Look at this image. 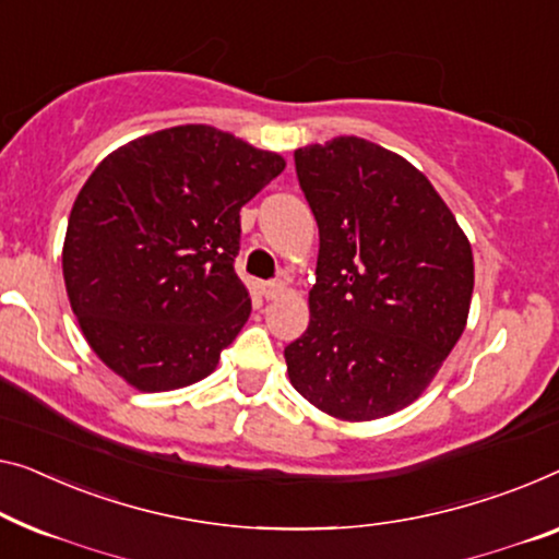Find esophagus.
<instances>
[{
	"label": "esophagus",
	"instance_id": "34e87169",
	"mask_svg": "<svg viewBox=\"0 0 559 559\" xmlns=\"http://www.w3.org/2000/svg\"><path fill=\"white\" fill-rule=\"evenodd\" d=\"M281 290H283V283L281 281H265V283H261V294H263L265 301H273V298H278Z\"/></svg>",
	"mask_w": 559,
	"mask_h": 559
}]
</instances>
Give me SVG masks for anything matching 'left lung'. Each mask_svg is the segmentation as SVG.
Masks as SVG:
<instances>
[{
	"mask_svg": "<svg viewBox=\"0 0 559 559\" xmlns=\"http://www.w3.org/2000/svg\"><path fill=\"white\" fill-rule=\"evenodd\" d=\"M319 223L311 321L286 346L316 409L369 421L419 399L469 313L472 246L431 182L361 138L294 153Z\"/></svg>",
	"mask_w": 559,
	"mask_h": 559,
	"instance_id": "left-lung-1",
	"label": "left lung"
}]
</instances>
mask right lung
<instances>
[{
	"instance_id": "1",
	"label": "right lung",
	"mask_w": 559,
	"mask_h": 559,
	"mask_svg": "<svg viewBox=\"0 0 559 559\" xmlns=\"http://www.w3.org/2000/svg\"><path fill=\"white\" fill-rule=\"evenodd\" d=\"M283 157L178 124L97 165L67 223L62 271L87 344L140 391L205 379L251 316L236 273L240 207Z\"/></svg>"
}]
</instances>
